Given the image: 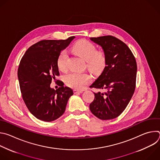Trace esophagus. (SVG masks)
I'll use <instances>...</instances> for the list:
<instances>
[{
  "label": "esophagus",
  "mask_w": 160,
  "mask_h": 160,
  "mask_svg": "<svg viewBox=\"0 0 160 160\" xmlns=\"http://www.w3.org/2000/svg\"><path fill=\"white\" fill-rule=\"evenodd\" d=\"M83 92V90H78L77 89L73 90V93L74 94H78V93H82Z\"/></svg>",
  "instance_id": "obj_1"
}]
</instances>
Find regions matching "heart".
Listing matches in <instances>:
<instances>
[{
    "label": "heart",
    "mask_w": 160,
    "mask_h": 160,
    "mask_svg": "<svg viewBox=\"0 0 160 160\" xmlns=\"http://www.w3.org/2000/svg\"><path fill=\"white\" fill-rule=\"evenodd\" d=\"M72 51L87 61L88 69L95 75L101 73L106 66V56L104 52L97 51L96 45L88 40L82 39L75 43ZM68 53L66 51L60 52L57 59L59 69L65 71L67 68ZM92 80V77L87 73L72 72L64 77L66 85L75 89H81Z\"/></svg>",
    "instance_id": "1"
}]
</instances>
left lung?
I'll return each mask as SVG.
<instances>
[{"mask_svg": "<svg viewBox=\"0 0 160 160\" xmlns=\"http://www.w3.org/2000/svg\"><path fill=\"white\" fill-rule=\"evenodd\" d=\"M106 56V66L90 87L104 90L94 93L90 109L96 117L107 120L120 116L129 103L135 88L137 62L127 45L111 35L92 37Z\"/></svg>", "mask_w": 160, "mask_h": 160, "instance_id": "1", "label": "left lung"}]
</instances>
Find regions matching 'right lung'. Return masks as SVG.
Returning <instances> with one entry per match:
<instances>
[{
	"label": "right lung",
	"mask_w": 160,
	"mask_h": 160,
	"mask_svg": "<svg viewBox=\"0 0 160 160\" xmlns=\"http://www.w3.org/2000/svg\"><path fill=\"white\" fill-rule=\"evenodd\" d=\"M74 38L40 40L30 47L20 61L18 77L21 96L30 112L37 119L52 122L59 118L73 94L72 89L64 87L60 80V87L56 90L50 85L59 75L57 64L59 54Z\"/></svg>",
	"instance_id": "obj_1"
}]
</instances>
